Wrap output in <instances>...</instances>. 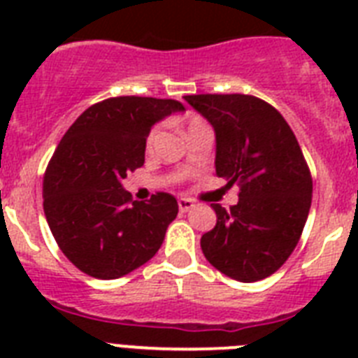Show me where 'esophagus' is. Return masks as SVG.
<instances>
[{"label":"esophagus","instance_id":"1","mask_svg":"<svg viewBox=\"0 0 358 358\" xmlns=\"http://www.w3.org/2000/svg\"><path fill=\"white\" fill-rule=\"evenodd\" d=\"M193 206H195V204H193V201H189V199H178L180 212H189Z\"/></svg>","mask_w":358,"mask_h":358}]
</instances>
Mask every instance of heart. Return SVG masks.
I'll return each instance as SVG.
<instances>
[{"label":"heart","instance_id":"1","mask_svg":"<svg viewBox=\"0 0 358 358\" xmlns=\"http://www.w3.org/2000/svg\"><path fill=\"white\" fill-rule=\"evenodd\" d=\"M202 120L201 119H191L189 124H187V131L193 128H196V126H202ZM154 141H156V131H152L150 135H148V141H146V145H148V148H150L152 145H154Z\"/></svg>","mask_w":358,"mask_h":358}]
</instances>
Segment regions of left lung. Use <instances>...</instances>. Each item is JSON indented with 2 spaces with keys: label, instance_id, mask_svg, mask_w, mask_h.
<instances>
[{
  "label": "left lung",
  "instance_id": "1",
  "mask_svg": "<svg viewBox=\"0 0 358 358\" xmlns=\"http://www.w3.org/2000/svg\"><path fill=\"white\" fill-rule=\"evenodd\" d=\"M185 102L215 131V173L239 185L230 210L212 204L213 230L201 238L215 269L239 282L269 277L305 229L312 178L294 131L277 109L247 94H195Z\"/></svg>",
  "mask_w": 358,
  "mask_h": 358
}]
</instances>
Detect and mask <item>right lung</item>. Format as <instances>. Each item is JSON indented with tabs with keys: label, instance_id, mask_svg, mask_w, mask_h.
Segmentation results:
<instances>
[{
	"label": "right lung",
	"instance_id": "add662e5",
	"mask_svg": "<svg viewBox=\"0 0 358 358\" xmlns=\"http://www.w3.org/2000/svg\"><path fill=\"white\" fill-rule=\"evenodd\" d=\"M182 111L176 100L109 98L83 111L64 134L44 174L42 196L53 238L78 269L111 280L159 250L178 202L169 193L131 201L122 180L143 167L152 126Z\"/></svg>",
	"mask_w": 358,
	"mask_h": 358
}]
</instances>
